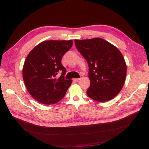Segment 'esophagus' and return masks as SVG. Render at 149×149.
Returning a JSON list of instances; mask_svg holds the SVG:
<instances>
[{"mask_svg": "<svg viewBox=\"0 0 149 149\" xmlns=\"http://www.w3.org/2000/svg\"><path fill=\"white\" fill-rule=\"evenodd\" d=\"M80 80V78H78V79H74V81H79Z\"/></svg>", "mask_w": 149, "mask_h": 149, "instance_id": "obj_1", "label": "esophagus"}]
</instances>
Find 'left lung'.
Wrapping results in <instances>:
<instances>
[{"label": "left lung", "instance_id": "left-lung-1", "mask_svg": "<svg viewBox=\"0 0 149 149\" xmlns=\"http://www.w3.org/2000/svg\"><path fill=\"white\" fill-rule=\"evenodd\" d=\"M75 44L89 66L90 86L88 96L97 102L114 99L124 85L127 65L116 47L100 38L75 40Z\"/></svg>", "mask_w": 149, "mask_h": 149}]
</instances>
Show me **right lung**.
I'll use <instances>...</instances> for the list:
<instances>
[{
    "mask_svg": "<svg viewBox=\"0 0 149 149\" xmlns=\"http://www.w3.org/2000/svg\"><path fill=\"white\" fill-rule=\"evenodd\" d=\"M72 40L44 41L27 55L22 75L28 92L43 104H54L61 100L72 81L65 79L66 69L61 64L63 56L70 49ZM62 72L59 78L57 73Z\"/></svg>",
    "mask_w": 149,
    "mask_h": 149,
    "instance_id": "right-lung-1",
    "label": "right lung"
}]
</instances>
